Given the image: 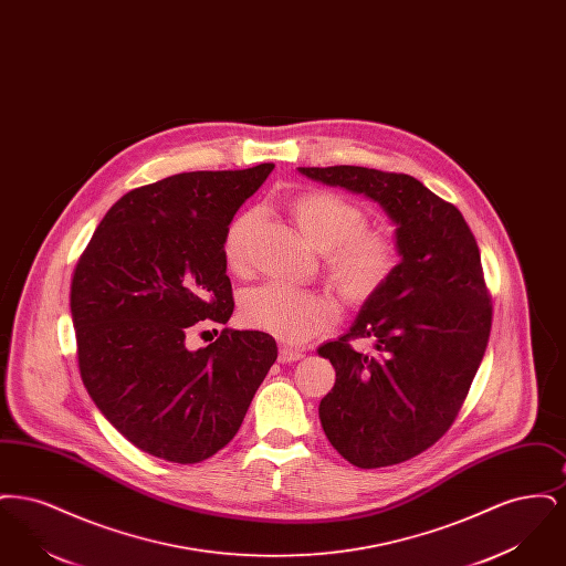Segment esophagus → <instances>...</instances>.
Listing matches in <instances>:
<instances>
[{"instance_id":"obj_1","label":"esophagus","mask_w":566,"mask_h":566,"mask_svg":"<svg viewBox=\"0 0 566 566\" xmlns=\"http://www.w3.org/2000/svg\"><path fill=\"white\" fill-rule=\"evenodd\" d=\"M298 358H303V350L301 348L280 346V360L282 363H293V360H298Z\"/></svg>"}]
</instances>
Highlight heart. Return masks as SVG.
<instances>
[{"instance_id":"1","label":"heart","mask_w":566,"mask_h":566,"mask_svg":"<svg viewBox=\"0 0 566 566\" xmlns=\"http://www.w3.org/2000/svg\"><path fill=\"white\" fill-rule=\"evenodd\" d=\"M303 235L323 248L324 268L335 289L350 303L376 296L399 265L397 242L367 229L365 210L335 190L298 192L289 203ZM256 229V212L235 216L224 233V259L233 271L250 261V245ZM243 323L289 342H305L335 323L337 305L323 293L296 289L289 282L271 280L243 296Z\"/></svg>"}]
</instances>
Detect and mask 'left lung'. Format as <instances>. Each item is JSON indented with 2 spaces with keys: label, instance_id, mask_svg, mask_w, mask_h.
<instances>
[{
  "label": "left lung",
  "instance_id": "1",
  "mask_svg": "<svg viewBox=\"0 0 566 566\" xmlns=\"http://www.w3.org/2000/svg\"><path fill=\"white\" fill-rule=\"evenodd\" d=\"M312 180L363 192L397 224L401 263L350 331L318 350L335 386L318 407L331 446L360 469L422 454L454 424L484 358L492 301L480 248L458 212L407 174L356 165L298 167ZM374 338L377 354L350 348Z\"/></svg>",
  "mask_w": 566,
  "mask_h": 566
}]
</instances>
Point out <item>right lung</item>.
I'll return each mask as SVG.
<instances>
[{
    "mask_svg": "<svg viewBox=\"0 0 566 566\" xmlns=\"http://www.w3.org/2000/svg\"><path fill=\"white\" fill-rule=\"evenodd\" d=\"M271 169L187 171L129 190L76 263L70 307L82 384L109 424L153 457H214L277 358L263 331L222 328L214 344L187 348L195 326L233 314L224 233Z\"/></svg>",
    "mask_w": 566,
    "mask_h": 566,
    "instance_id": "obj_1",
    "label": "right lung"
}]
</instances>
